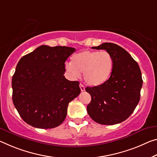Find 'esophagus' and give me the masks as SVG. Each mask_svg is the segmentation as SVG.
<instances>
[{
    "label": "esophagus",
    "instance_id": "obj_1",
    "mask_svg": "<svg viewBox=\"0 0 157 157\" xmlns=\"http://www.w3.org/2000/svg\"><path fill=\"white\" fill-rule=\"evenodd\" d=\"M79 87H80V89L82 91H85V87H84V86L82 84H79Z\"/></svg>",
    "mask_w": 157,
    "mask_h": 157
}]
</instances>
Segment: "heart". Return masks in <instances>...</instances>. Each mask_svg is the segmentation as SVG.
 Returning a JSON list of instances; mask_svg holds the SVG:
<instances>
[{
    "label": "heart",
    "mask_w": 157,
    "mask_h": 157,
    "mask_svg": "<svg viewBox=\"0 0 157 157\" xmlns=\"http://www.w3.org/2000/svg\"><path fill=\"white\" fill-rule=\"evenodd\" d=\"M113 68V58L106 51L84 50L75 54L72 62L66 64V70L72 78H79L81 73H84V80L91 86L105 83Z\"/></svg>",
    "instance_id": "b5f03b06"
}]
</instances>
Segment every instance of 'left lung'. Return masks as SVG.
<instances>
[{
  "instance_id": "left-lung-1",
  "label": "left lung",
  "mask_w": 157,
  "mask_h": 157,
  "mask_svg": "<svg viewBox=\"0 0 157 157\" xmlns=\"http://www.w3.org/2000/svg\"><path fill=\"white\" fill-rule=\"evenodd\" d=\"M92 49L108 52L113 58V68L105 83L86 88L91 97L87 113L100 124L122 122L133 113L140 101L143 85L140 67L125 49L116 44L105 43Z\"/></svg>"
}]
</instances>
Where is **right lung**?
Returning <instances> with one entry per match:
<instances>
[{
	"label": "right lung",
	"mask_w": 157,
	"mask_h": 157,
	"mask_svg": "<svg viewBox=\"0 0 157 157\" xmlns=\"http://www.w3.org/2000/svg\"><path fill=\"white\" fill-rule=\"evenodd\" d=\"M75 51L41 45L19 60L12 79V101L25 122L47 129L66 119L68 103L81 91L78 81L63 75L66 59Z\"/></svg>",
	"instance_id": "add662e5"
}]
</instances>
